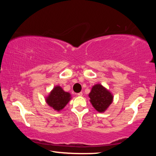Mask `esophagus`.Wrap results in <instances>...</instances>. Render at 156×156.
I'll use <instances>...</instances> for the list:
<instances>
[{
	"label": "esophagus",
	"instance_id": "obj_1",
	"mask_svg": "<svg viewBox=\"0 0 156 156\" xmlns=\"http://www.w3.org/2000/svg\"><path fill=\"white\" fill-rule=\"evenodd\" d=\"M77 95L78 96H83V92H80V93L77 94Z\"/></svg>",
	"mask_w": 156,
	"mask_h": 156
}]
</instances>
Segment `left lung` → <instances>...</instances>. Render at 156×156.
Returning <instances> with one entry per match:
<instances>
[{
    "label": "left lung",
    "mask_w": 156,
    "mask_h": 156,
    "mask_svg": "<svg viewBox=\"0 0 156 156\" xmlns=\"http://www.w3.org/2000/svg\"><path fill=\"white\" fill-rule=\"evenodd\" d=\"M90 102L98 112H104L113 101V96L101 84L94 85L89 94Z\"/></svg>",
    "instance_id": "8db88e82"
}]
</instances>
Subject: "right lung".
<instances>
[{
  "instance_id": "right-lung-1",
  "label": "right lung",
  "mask_w": 156,
  "mask_h": 156,
  "mask_svg": "<svg viewBox=\"0 0 156 156\" xmlns=\"http://www.w3.org/2000/svg\"><path fill=\"white\" fill-rule=\"evenodd\" d=\"M70 99L69 93L65 92L60 86H56L47 98L46 102L53 109L59 112L66 106Z\"/></svg>"
}]
</instances>
